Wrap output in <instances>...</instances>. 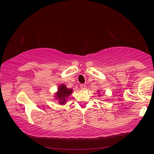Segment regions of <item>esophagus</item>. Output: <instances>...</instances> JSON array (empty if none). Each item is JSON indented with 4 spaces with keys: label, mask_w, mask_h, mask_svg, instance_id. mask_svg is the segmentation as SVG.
Segmentation results:
<instances>
[{
    "label": "esophagus",
    "mask_w": 154,
    "mask_h": 154,
    "mask_svg": "<svg viewBox=\"0 0 154 154\" xmlns=\"http://www.w3.org/2000/svg\"><path fill=\"white\" fill-rule=\"evenodd\" d=\"M81 88L82 90H85L86 88V85H85V84H81Z\"/></svg>",
    "instance_id": "obj_1"
}]
</instances>
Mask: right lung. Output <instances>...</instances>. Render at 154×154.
Returning <instances> with one entry per match:
<instances>
[{"label": "right lung", "mask_w": 154, "mask_h": 154, "mask_svg": "<svg viewBox=\"0 0 154 154\" xmlns=\"http://www.w3.org/2000/svg\"><path fill=\"white\" fill-rule=\"evenodd\" d=\"M72 93V90L68 89L65 85H62L60 86L58 89L57 93L56 94V97L59 100V102L61 104H64L66 102L67 97H69Z\"/></svg>", "instance_id": "right-lung-1"}]
</instances>
